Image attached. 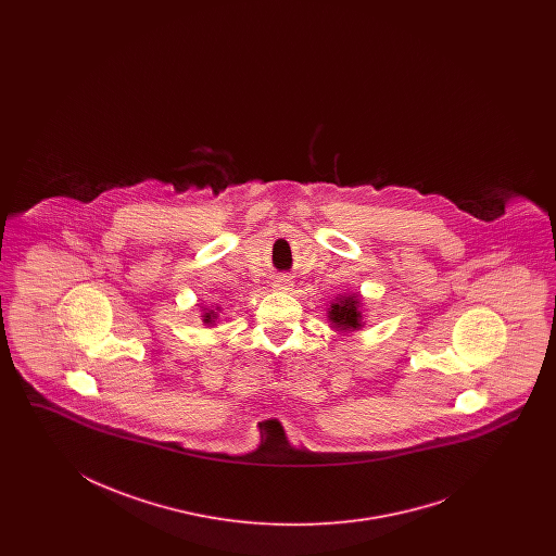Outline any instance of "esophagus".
<instances>
[{
  "mask_svg": "<svg viewBox=\"0 0 556 556\" xmlns=\"http://www.w3.org/2000/svg\"><path fill=\"white\" fill-rule=\"evenodd\" d=\"M275 287H277L279 291H289V289L293 287V281H291L289 277H279V279L275 281Z\"/></svg>",
  "mask_w": 556,
  "mask_h": 556,
  "instance_id": "1",
  "label": "esophagus"
}]
</instances>
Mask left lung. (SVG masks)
<instances>
[{"mask_svg":"<svg viewBox=\"0 0 556 556\" xmlns=\"http://www.w3.org/2000/svg\"><path fill=\"white\" fill-rule=\"evenodd\" d=\"M328 318L342 330H351L361 326V312H358V298L349 295V298H340L338 303H332Z\"/></svg>","mask_w":556,"mask_h":556,"instance_id":"left-lung-1","label":"left lung"}]
</instances>
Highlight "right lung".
Returning a JSON list of instances; mask_svg holds the SVG:
<instances>
[{
	"label": "right lung",
	"instance_id": "obj_1",
	"mask_svg": "<svg viewBox=\"0 0 556 556\" xmlns=\"http://www.w3.org/2000/svg\"><path fill=\"white\" fill-rule=\"evenodd\" d=\"M214 320H216V314H214V309H210L207 314H203V321H205V324H210V321Z\"/></svg>",
	"mask_w": 556,
	"mask_h": 556
}]
</instances>
